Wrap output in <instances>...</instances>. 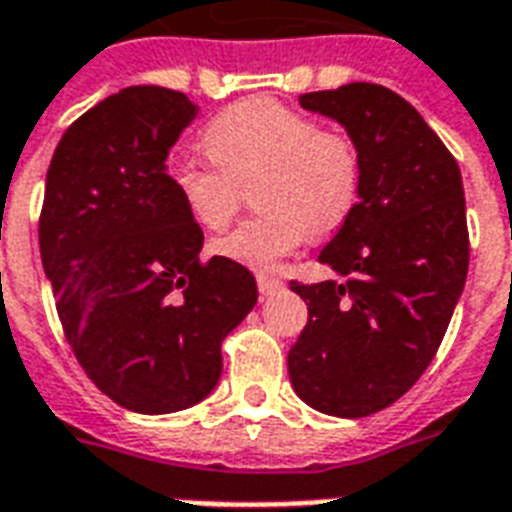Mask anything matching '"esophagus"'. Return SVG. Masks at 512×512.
I'll return each mask as SVG.
<instances>
[{"mask_svg":"<svg viewBox=\"0 0 512 512\" xmlns=\"http://www.w3.org/2000/svg\"><path fill=\"white\" fill-rule=\"evenodd\" d=\"M256 283H259L261 296H272V293H277L283 288V280H277V277L272 275H259L256 277Z\"/></svg>","mask_w":512,"mask_h":512,"instance_id":"obj_1","label":"esophagus"}]
</instances>
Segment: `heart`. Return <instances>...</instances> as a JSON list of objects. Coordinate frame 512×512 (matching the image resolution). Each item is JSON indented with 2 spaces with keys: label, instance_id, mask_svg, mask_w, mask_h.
<instances>
[{
  "label": "heart",
  "instance_id": "heart-1",
  "mask_svg": "<svg viewBox=\"0 0 512 512\" xmlns=\"http://www.w3.org/2000/svg\"><path fill=\"white\" fill-rule=\"evenodd\" d=\"M211 157L184 154L168 178L200 227L221 229L256 184L259 216L213 243V251L248 269H275L312 235H328L350 219L360 197V152L344 130L323 128L312 114L251 98L229 106L205 130Z\"/></svg>",
  "mask_w": 512,
  "mask_h": 512
}]
</instances>
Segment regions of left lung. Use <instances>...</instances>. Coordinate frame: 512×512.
Instances as JSON below:
<instances>
[{
    "label": "left lung",
    "instance_id": "1",
    "mask_svg": "<svg viewBox=\"0 0 512 512\" xmlns=\"http://www.w3.org/2000/svg\"><path fill=\"white\" fill-rule=\"evenodd\" d=\"M360 152V197L320 261L342 283H299L310 320L288 352L296 395L323 414L371 417L403 398L435 358L470 264L454 154L390 87L350 82L299 95Z\"/></svg>",
    "mask_w": 512,
    "mask_h": 512
}]
</instances>
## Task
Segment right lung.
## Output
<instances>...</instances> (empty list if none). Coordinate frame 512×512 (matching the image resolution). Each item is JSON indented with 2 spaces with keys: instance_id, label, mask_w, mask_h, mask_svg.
I'll list each match as a JSON object with an SVG mask.
<instances>
[{
  "instance_id": "add662e5",
  "label": "right lung",
  "mask_w": 512,
  "mask_h": 512,
  "mask_svg": "<svg viewBox=\"0 0 512 512\" xmlns=\"http://www.w3.org/2000/svg\"><path fill=\"white\" fill-rule=\"evenodd\" d=\"M194 117L178 90L125 87L71 122L47 168L39 253L63 336L138 414L200 403L259 296L243 264L200 259L202 229L170 184V146Z\"/></svg>"
}]
</instances>
